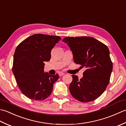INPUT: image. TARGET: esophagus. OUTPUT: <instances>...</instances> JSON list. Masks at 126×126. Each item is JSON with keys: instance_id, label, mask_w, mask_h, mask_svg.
I'll return each mask as SVG.
<instances>
[{"instance_id": "34e87169", "label": "esophagus", "mask_w": 126, "mask_h": 126, "mask_svg": "<svg viewBox=\"0 0 126 126\" xmlns=\"http://www.w3.org/2000/svg\"><path fill=\"white\" fill-rule=\"evenodd\" d=\"M64 74H65V73H63V72H60L59 73V76H60V77L63 76Z\"/></svg>"}]
</instances>
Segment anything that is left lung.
Listing matches in <instances>:
<instances>
[{"label":"left lung","instance_id":"left-lung-1","mask_svg":"<svg viewBox=\"0 0 126 126\" xmlns=\"http://www.w3.org/2000/svg\"><path fill=\"white\" fill-rule=\"evenodd\" d=\"M73 55L74 61L85 67L83 77L72 75L69 90L74 98L81 102L93 101L101 95L109 83L112 63L108 48L92 37H66Z\"/></svg>","mask_w":126,"mask_h":126}]
</instances>
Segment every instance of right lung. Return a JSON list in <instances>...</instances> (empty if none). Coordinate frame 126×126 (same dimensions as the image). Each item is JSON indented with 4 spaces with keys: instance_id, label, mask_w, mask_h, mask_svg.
Segmentation results:
<instances>
[{
    "instance_id": "right-lung-1",
    "label": "right lung",
    "mask_w": 126,
    "mask_h": 126,
    "mask_svg": "<svg viewBox=\"0 0 126 126\" xmlns=\"http://www.w3.org/2000/svg\"><path fill=\"white\" fill-rule=\"evenodd\" d=\"M60 40L58 36L34 34L20 42L15 50L13 73L20 91L29 99L42 101L52 94L59 76L44 73L45 62L50 60L51 50Z\"/></svg>"
}]
</instances>
